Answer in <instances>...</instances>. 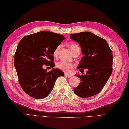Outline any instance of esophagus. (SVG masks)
I'll return each instance as SVG.
<instances>
[{
	"instance_id": "obj_1",
	"label": "esophagus",
	"mask_w": 129,
	"mask_h": 129,
	"mask_svg": "<svg viewBox=\"0 0 129 129\" xmlns=\"http://www.w3.org/2000/svg\"><path fill=\"white\" fill-rule=\"evenodd\" d=\"M65 75L67 76V77H68V78H72L73 76L72 75H70V74H67V73H65Z\"/></svg>"
}]
</instances>
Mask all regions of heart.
<instances>
[{"mask_svg": "<svg viewBox=\"0 0 129 129\" xmlns=\"http://www.w3.org/2000/svg\"><path fill=\"white\" fill-rule=\"evenodd\" d=\"M70 49L72 52H73L74 50H75L77 48H80L79 47V46L76 44H72L70 45ZM60 48V46H58L55 49L53 53V55L54 56H56L58 54V52L59 51V49ZM56 67L59 68V69H61L64 71L65 72H69L70 69L73 67V65L69 62H68L66 61H60L59 62L57 63Z\"/></svg>", "mask_w": 129, "mask_h": 129, "instance_id": "b5f03b06", "label": "heart"}]
</instances>
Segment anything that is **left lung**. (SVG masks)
I'll list each match as a JSON object with an SVG mask.
<instances>
[{"mask_svg": "<svg viewBox=\"0 0 129 129\" xmlns=\"http://www.w3.org/2000/svg\"><path fill=\"white\" fill-rule=\"evenodd\" d=\"M70 38L79 44L84 55L78 69L88 70L85 74L75 75L80 78V83L74 91L81 98L92 96L101 91L111 74L112 51L105 39L91 32L73 34Z\"/></svg>", "mask_w": 129, "mask_h": 129, "instance_id": "obj_1", "label": "left lung"}]
</instances>
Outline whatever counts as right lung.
<instances>
[{
  "label": "right lung",
  "instance_id": "obj_1",
  "mask_svg": "<svg viewBox=\"0 0 129 129\" xmlns=\"http://www.w3.org/2000/svg\"><path fill=\"white\" fill-rule=\"evenodd\" d=\"M62 35L42 31L24 37L19 43L14 55V67L21 88L27 94L38 99L50 94L57 78L64 74L59 69L49 72L45 65L55 66L54 51L62 40Z\"/></svg>",
  "mask_w": 129,
  "mask_h": 129
}]
</instances>
